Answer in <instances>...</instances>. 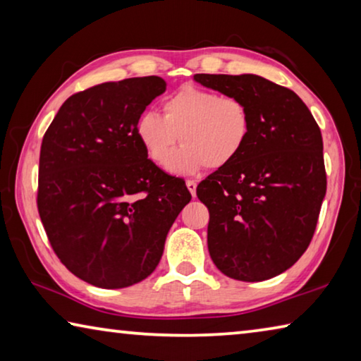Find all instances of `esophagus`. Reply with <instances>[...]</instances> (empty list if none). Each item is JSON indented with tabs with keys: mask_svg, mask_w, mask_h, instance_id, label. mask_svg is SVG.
<instances>
[{
	"mask_svg": "<svg viewBox=\"0 0 361 361\" xmlns=\"http://www.w3.org/2000/svg\"><path fill=\"white\" fill-rule=\"evenodd\" d=\"M186 188H188V191L191 192L192 197H195V189H197V183L192 181V180H188L186 181Z\"/></svg>",
	"mask_w": 361,
	"mask_h": 361,
	"instance_id": "esophagus-1",
	"label": "esophagus"
}]
</instances>
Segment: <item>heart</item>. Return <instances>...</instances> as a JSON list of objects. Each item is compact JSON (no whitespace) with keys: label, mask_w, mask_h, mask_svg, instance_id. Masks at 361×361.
<instances>
[{"label":"heart","mask_w":361,"mask_h":361,"mask_svg":"<svg viewBox=\"0 0 361 361\" xmlns=\"http://www.w3.org/2000/svg\"><path fill=\"white\" fill-rule=\"evenodd\" d=\"M162 109L164 116L154 111L140 116L135 135L146 156L161 166L169 160L167 170L175 175L229 166L245 148L252 130L250 111L240 99L195 85H183ZM178 137L183 146L173 155Z\"/></svg>","instance_id":"heart-1"}]
</instances>
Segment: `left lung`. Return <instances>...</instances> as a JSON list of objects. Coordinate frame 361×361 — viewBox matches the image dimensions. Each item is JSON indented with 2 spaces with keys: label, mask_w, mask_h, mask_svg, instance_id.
<instances>
[{
  "label": "left lung",
  "mask_w": 361,
  "mask_h": 361,
  "mask_svg": "<svg viewBox=\"0 0 361 361\" xmlns=\"http://www.w3.org/2000/svg\"><path fill=\"white\" fill-rule=\"evenodd\" d=\"M204 87L245 103V148L197 186L210 212L207 243L215 266L242 282L279 276L312 240L326 194L322 132L305 103L258 75H194Z\"/></svg>",
  "instance_id": "obj_1"
}]
</instances>
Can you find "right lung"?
<instances>
[{"mask_svg": "<svg viewBox=\"0 0 361 361\" xmlns=\"http://www.w3.org/2000/svg\"><path fill=\"white\" fill-rule=\"evenodd\" d=\"M159 76L103 82L71 95L41 145L38 212L70 272L99 288L142 282L157 267L191 194L151 162L135 135Z\"/></svg>", "mask_w": 361, "mask_h": 361, "instance_id": "right-lung-1", "label": "right lung"}]
</instances>
